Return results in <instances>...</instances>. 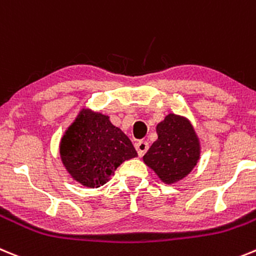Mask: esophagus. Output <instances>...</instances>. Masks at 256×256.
Returning a JSON list of instances; mask_svg holds the SVG:
<instances>
[{
	"instance_id": "34e87169",
	"label": "esophagus",
	"mask_w": 256,
	"mask_h": 256,
	"mask_svg": "<svg viewBox=\"0 0 256 256\" xmlns=\"http://www.w3.org/2000/svg\"><path fill=\"white\" fill-rule=\"evenodd\" d=\"M135 148H136L139 156H142L146 153V150H148L149 144L146 142H144V140H140V142H138L136 144H135Z\"/></svg>"
}]
</instances>
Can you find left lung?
I'll use <instances>...</instances> for the list:
<instances>
[{
  "mask_svg": "<svg viewBox=\"0 0 256 256\" xmlns=\"http://www.w3.org/2000/svg\"><path fill=\"white\" fill-rule=\"evenodd\" d=\"M158 139L142 160L160 181L172 185L185 178L200 160V142L186 117L168 114L156 125Z\"/></svg>",
  "mask_w": 256,
  "mask_h": 256,
  "instance_id": "8db88e82",
  "label": "left lung"
}]
</instances>
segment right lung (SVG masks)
Returning <instances> with one entry per match:
<instances>
[{
    "mask_svg": "<svg viewBox=\"0 0 256 256\" xmlns=\"http://www.w3.org/2000/svg\"><path fill=\"white\" fill-rule=\"evenodd\" d=\"M60 156L76 182L94 188L108 182L116 168L138 153L110 117L82 108L62 135Z\"/></svg>",
    "mask_w": 256,
    "mask_h": 256,
    "instance_id": "right-lung-1",
    "label": "right lung"
}]
</instances>
